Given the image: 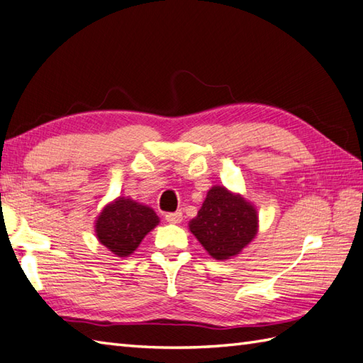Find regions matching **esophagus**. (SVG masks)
<instances>
[{"mask_svg": "<svg viewBox=\"0 0 363 363\" xmlns=\"http://www.w3.org/2000/svg\"><path fill=\"white\" fill-rule=\"evenodd\" d=\"M165 221L170 224H179L182 221V213L181 212H174V213H167L165 215Z\"/></svg>", "mask_w": 363, "mask_h": 363, "instance_id": "1", "label": "esophagus"}]
</instances>
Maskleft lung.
Instances as JSON below:
<instances>
[{"instance_id":"1","label":"left lung","mask_w":363,"mask_h":363,"mask_svg":"<svg viewBox=\"0 0 363 363\" xmlns=\"http://www.w3.org/2000/svg\"><path fill=\"white\" fill-rule=\"evenodd\" d=\"M190 232L215 259H230L258 233L255 206L240 193L213 185L198 215L189 223Z\"/></svg>"}]
</instances>
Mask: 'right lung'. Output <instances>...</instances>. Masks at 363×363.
I'll return each mask as SVG.
<instances>
[{
	"label": "right lung",
	"mask_w": 363,
	"mask_h": 363,
	"mask_svg": "<svg viewBox=\"0 0 363 363\" xmlns=\"http://www.w3.org/2000/svg\"><path fill=\"white\" fill-rule=\"evenodd\" d=\"M100 244L116 257H130L145 235L159 224V216L151 207L128 196L108 202L94 223Z\"/></svg>",
	"instance_id": "1"
}]
</instances>
